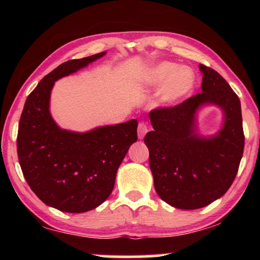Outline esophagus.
Listing matches in <instances>:
<instances>
[{"label": "esophagus", "instance_id": "obj_1", "mask_svg": "<svg viewBox=\"0 0 260 260\" xmlns=\"http://www.w3.org/2000/svg\"><path fill=\"white\" fill-rule=\"evenodd\" d=\"M148 132V126L144 121H141L139 122V126H138V135H139V139H143L144 135L147 134Z\"/></svg>", "mask_w": 260, "mask_h": 260}]
</instances>
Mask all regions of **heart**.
<instances>
[{"label": "heart", "mask_w": 260, "mask_h": 260, "mask_svg": "<svg viewBox=\"0 0 260 260\" xmlns=\"http://www.w3.org/2000/svg\"><path fill=\"white\" fill-rule=\"evenodd\" d=\"M142 82L147 87L161 86L160 102L174 105L181 102L195 88L196 76L192 69L180 67L173 61H160L143 74Z\"/></svg>", "instance_id": "1"}]
</instances>
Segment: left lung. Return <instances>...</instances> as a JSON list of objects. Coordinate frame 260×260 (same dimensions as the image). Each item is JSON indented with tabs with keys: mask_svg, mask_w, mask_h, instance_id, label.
Instances as JSON below:
<instances>
[{
	"mask_svg": "<svg viewBox=\"0 0 260 260\" xmlns=\"http://www.w3.org/2000/svg\"><path fill=\"white\" fill-rule=\"evenodd\" d=\"M202 91L172 108L149 113L153 131L144 143L160 199L182 210H195L221 197L239 171L244 134L241 102L228 82L211 68L200 64ZM205 104L224 112V125L213 137L197 133L196 112Z\"/></svg>",
	"mask_w": 260,
	"mask_h": 260,
	"instance_id": "8db88e82",
	"label": "left lung"
}]
</instances>
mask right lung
Masks as SVG:
<instances>
[{"mask_svg": "<svg viewBox=\"0 0 260 260\" xmlns=\"http://www.w3.org/2000/svg\"><path fill=\"white\" fill-rule=\"evenodd\" d=\"M104 55L57 67L27 96L20 116L17 152L24 178L43 203L63 212H87L102 204L113 190L118 167L138 140L136 119L77 133L61 129L50 114L55 81Z\"/></svg>", "mask_w": 260, "mask_h": 260, "instance_id": "obj_1", "label": "right lung"}]
</instances>
